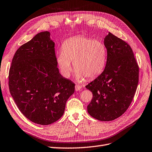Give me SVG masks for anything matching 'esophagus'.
I'll return each mask as SVG.
<instances>
[{"label": "esophagus", "instance_id": "1", "mask_svg": "<svg viewBox=\"0 0 152 152\" xmlns=\"http://www.w3.org/2000/svg\"><path fill=\"white\" fill-rule=\"evenodd\" d=\"M81 86H78V85H76L75 86V91H79L80 89H81Z\"/></svg>", "mask_w": 152, "mask_h": 152}]
</instances>
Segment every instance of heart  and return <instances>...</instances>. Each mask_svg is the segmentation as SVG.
I'll return each instance as SVG.
<instances>
[{
  "mask_svg": "<svg viewBox=\"0 0 152 152\" xmlns=\"http://www.w3.org/2000/svg\"><path fill=\"white\" fill-rule=\"evenodd\" d=\"M55 59L61 74L65 78L70 77L72 63H74L76 77L80 81L86 77H96L104 70L107 62V49L101 41L78 36L64 41Z\"/></svg>",
  "mask_w": 152,
  "mask_h": 152,
  "instance_id": "obj_1",
  "label": "heart"
}]
</instances>
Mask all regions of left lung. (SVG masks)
<instances>
[{"instance_id": "1", "label": "left lung", "mask_w": 152, "mask_h": 152, "mask_svg": "<svg viewBox=\"0 0 152 152\" xmlns=\"http://www.w3.org/2000/svg\"><path fill=\"white\" fill-rule=\"evenodd\" d=\"M104 43L107 49L105 69L86 87L93 95L88 113L99 121H109L129 107L138 86L139 68L132 48L125 41L109 32Z\"/></svg>"}]
</instances>
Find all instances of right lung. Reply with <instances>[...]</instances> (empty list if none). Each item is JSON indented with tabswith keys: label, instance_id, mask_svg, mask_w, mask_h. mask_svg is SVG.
I'll return each mask as SVG.
<instances>
[{
	"label": "right lung",
	"instance_id": "obj_1",
	"mask_svg": "<svg viewBox=\"0 0 152 152\" xmlns=\"http://www.w3.org/2000/svg\"><path fill=\"white\" fill-rule=\"evenodd\" d=\"M55 56L50 33L41 32L20 46L9 70V91L18 107L41 125L58 120L75 92L74 83L60 74Z\"/></svg>",
	"mask_w": 152,
	"mask_h": 152
}]
</instances>
